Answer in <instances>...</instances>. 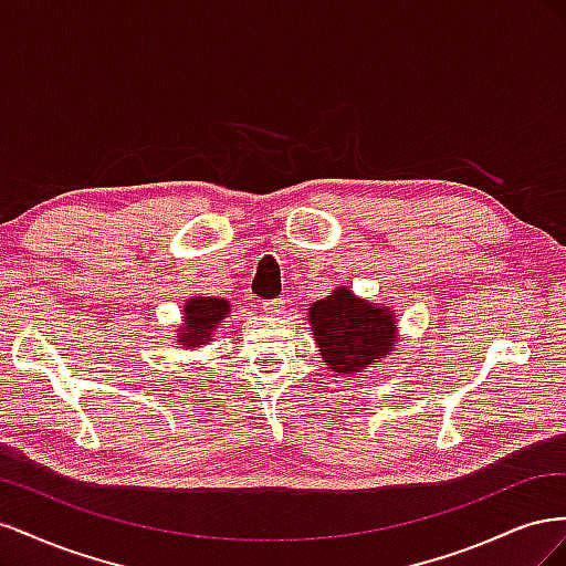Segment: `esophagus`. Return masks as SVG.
Returning a JSON list of instances; mask_svg holds the SVG:
<instances>
[{"mask_svg":"<svg viewBox=\"0 0 566 566\" xmlns=\"http://www.w3.org/2000/svg\"><path fill=\"white\" fill-rule=\"evenodd\" d=\"M283 310H285V300H269V302H264V312L271 314V316L283 314Z\"/></svg>","mask_w":566,"mask_h":566,"instance_id":"34e87169","label":"esophagus"}]
</instances>
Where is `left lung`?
<instances>
[{
	"instance_id": "left-lung-1",
	"label": "left lung",
	"mask_w": 566,
	"mask_h": 566,
	"mask_svg": "<svg viewBox=\"0 0 566 566\" xmlns=\"http://www.w3.org/2000/svg\"><path fill=\"white\" fill-rule=\"evenodd\" d=\"M312 335L323 366L339 375H361L397 352V316L389 306L354 295L347 285L310 306Z\"/></svg>"
}]
</instances>
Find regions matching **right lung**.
Masks as SVG:
<instances>
[{"instance_id": "obj_1", "label": "right lung", "mask_w": 566, "mask_h": 566, "mask_svg": "<svg viewBox=\"0 0 566 566\" xmlns=\"http://www.w3.org/2000/svg\"><path fill=\"white\" fill-rule=\"evenodd\" d=\"M231 312L229 300L221 297H188L184 302L181 325H177V342L184 349H196L210 345L217 328Z\"/></svg>"}]
</instances>
